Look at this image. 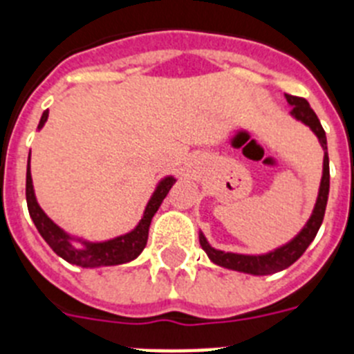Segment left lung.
Returning a JSON list of instances; mask_svg holds the SVG:
<instances>
[{"label":"left lung","mask_w":354,"mask_h":354,"mask_svg":"<svg viewBox=\"0 0 354 354\" xmlns=\"http://www.w3.org/2000/svg\"><path fill=\"white\" fill-rule=\"evenodd\" d=\"M287 102L290 104V115H292L296 120L303 122L305 126H308L312 129V133L317 136L319 143L324 150V159H323V177H321V186H319V195L315 200L314 211H312L310 218L305 223V227L301 228V232L296 237L286 243V245L278 246L273 252L262 253V255H245V253H232V252H221V250H216L209 245V241L205 239V236L202 232L198 234L200 246L204 248V252L207 253V257L211 259L214 264L221 266V268H227V270L241 271V273L248 274H273L278 271L286 270L290 264L298 261L301 257L305 250L308 248L312 241H314L315 234H317L319 227L323 223L324 211H326L328 204V193H330V159H328V147H326V133H324L321 122H319L317 115L314 113V109L310 108V104L303 99V97L289 95L286 93Z\"/></svg>","instance_id":"8db88e82"}]
</instances>
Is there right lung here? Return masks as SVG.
Wrapping results in <instances>:
<instances>
[{"instance_id":"1","label":"right lung","mask_w":354,"mask_h":354,"mask_svg":"<svg viewBox=\"0 0 354 354\" xmlns=\"http://www.w3.org/2000/svg\"><path fill=\"white\" fill-rule=\"evenodd\" d=\"M49 117V109H46L40 117L39 129H42L46 120ZM175 184V177L168 175L165 179H161L156 186L154 193L147 202V207L143 211L142 220L131 232L124 234V236L113 237L108 241H86L83 237L71 236L60 228L55 221L49 218L42 207L37 202L35 189H33V180H31V170H30V156H28V168H26V202L28 211H30L31 220L35 223L37 230L44 241L53 248V252L67 261L68 264H76L81 268H102V266H118L126 264V262L134 261L140 253L143 252L149 239V227L150 221L158 212L159 205L162 204L165 196L171 189ZM74 242H80L81 247H76Z\"/></svg>"}]
</instances>
